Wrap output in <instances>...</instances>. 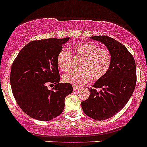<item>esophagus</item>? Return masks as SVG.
<instances>
[{
  "instance_id": "1",
  "label": "esophagus",
  "mask_w": 147,
  "mask_h": 147,
  "mask_svg": "<svg viewBox=\"0 0 147 147\" xmlns=\"http://www.w3.org/2000/svg\"><path fill=\"white\" fill-rule=\"evenodd\" d=\"M73 89H74V90H78L79 87H77V86H73Z\"/></svg>"
}]
</instances>
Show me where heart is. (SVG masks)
Listing matches in <instances>:
<instances>
[{"label":"heart","mask_w":147,"mask_h":147,"mask_svg":"<svg viewBox=\"0 0 147 147\" xmlns=\"http://www.w3.org/2000/svg\"><path fill=\"white\" fill-rule=\"evenodd\" d=\"M73 54L76 58H81L80 70L68 72L63 76L65 83L73 86L83 85L91 80L100 79L106 75L112 63V56L107 49H100L98 44L90 41H83L74 46ZM73 55L68 49H61L57 56L59 69L67 71L71 69Z\"/></svg>","instance_id":"b5f03b06"}]
</instances>
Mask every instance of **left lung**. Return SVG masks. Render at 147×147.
I'll return each instance as SVG.
<instances>
[{"instance_id":"left-lung-1","label":"left lung","mask_w":147,"mask_h":147,"mask_svg":"<svg viewBox=\"0 0 147 147\" xmlns=\"http://www.w3.org/2000/svg\"><path fill=\"white\" fill-rule=\"evenodd\" d=\"M105 44L112 56L109 72L89 88L90 97L82 102V107L90 117L105 120L117 114L133 94L136 84V63L125 46L107 36L90 37ZM101 90L98 91L96 89Z\"/></svg>"}]
</instances>
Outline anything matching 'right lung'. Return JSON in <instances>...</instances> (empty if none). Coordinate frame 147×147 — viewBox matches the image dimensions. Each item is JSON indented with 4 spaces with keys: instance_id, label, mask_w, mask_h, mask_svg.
<instances>
[{
    "instance_id": "1",
    "label": "right lung",
    "mask_w": 147,
    "mask_h": 147,
    "mask_svg": "<svg viewBox=\"0 0 147 147\" xmlns=\"http://www.w3.org/2000/svg\"><path fill=\"white\" fill-rule=\"evenodd\" d=\"M69 40L47 38L33 41L19 52L11 65L12 93L21 109L33 119L49 121L63 112L65 98L73 92L71 84L60 83L57 56ZM55 84L52 90L47 84Z\"/></svg>"
}]
</instances>
